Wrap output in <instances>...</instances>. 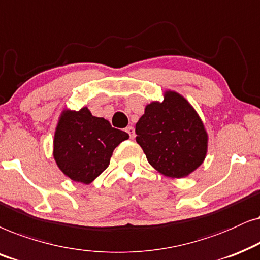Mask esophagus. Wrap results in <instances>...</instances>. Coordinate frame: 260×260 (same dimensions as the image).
<instances>
[{"label":"esophagus","instance_id":"esophagus-1","mask_svg":"<svg viewBox=\"0 0 260 260\" xmlns=\"http://www.w3.org/2000/svg\"><path fill=\"white\" fill-rule=\"evenodd\" d=\"M126 132L129 134V138L131 139H133L134 137H136V131H134V128L132 127V126H128L127 128H126Z\"/></svg>","mask_w":260,"mask_h":260}]
</instances>
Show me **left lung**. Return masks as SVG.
<instances>
[{
    "label": "left lung",
    "instance_id": "8db88e82",
    "mask_svg": "<svg viewBox=\"0 0 260 260\" xmlns=\"http://www.w3.org/2000/svg\"><path fill=\"white\" fill-rule=\"evenodd\" d=\"M136 133L148 162L168 177H185L206 158L205 126L191 105L175 91H166L161 103L146 106Z\"/></svg>",
    "mask_w": 260,
    "mask_h": 260
}]
</instances>
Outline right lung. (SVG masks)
Returning a JSON list of instances; mask_svg holds the SVG:
<instances>
[{
    "label": "right lung",
    "mask_w": 260,
    "mask_h": 260,
    "mask_svg": "<svg viewBox=\"0 0 260 260\" xmlns=\"http://www.w3.org/2000/svg\"><path fill=\"white\" fill-rule=\"evenodd\" d=\"M128 138L109 121L92 116L86 107L64 110L55 129L53 157L65 176L89 184L108 168L114 148Z\"/></svg>",
    "instance_id": "right-lung-1"
}]
</instances>
